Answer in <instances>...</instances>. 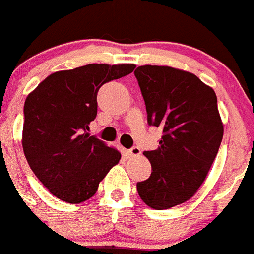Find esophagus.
<instances>
[{
  "mask_svg": "<svg viewBox=\"0 0 254 254\" xmlns=\"http://www.w3.org/2000/svg\"><path fill=\"white\" fill-rule=\"evenodd\" d=\"M129 157H139L141 154V150H140L139 146H132L131 149L128 150Z\"/></svg>",
  "mask_w": 254,
  "mask_h": 254,
  "instance_id": "obj_1",
  "label": "esophagus"
}]
</instances>
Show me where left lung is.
I'll return each mask as SVG.
<instances>
[{
  "instance_id": "obj_1",
  "label": "left lung",
  "mask_w": 254,
  "mask_h": 254,
  "mask_svg": "<svg viewBox=\"0 0 254 254\" xmlns=\"http://www.w3.org/2000/svg\"><path fill=\"white\" fill-rule=\"evenodd\" d=\"M148 123L163 131L160 146L144 152L152 174L137 183L148 206L163 210L190 200L217 157L223 123L213 88L188 71L144 64L135 71Z\"/></svg>"
}]
</instances>
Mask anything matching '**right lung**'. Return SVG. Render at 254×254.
<instances>
[{"mask_svg":"<svg viewBox=\"0 0 254 254\" xmlns=\"http://www.w3.org/2000/svg\"><path fill=\"white\" fill-rule=\"evenodd\" d=\"M135 64H91L45 77L24 102L22 145L29 167L50 193L80 204L121 160V152L91 136L97 92L131 74Z\"/></svg>","mask_w":254,"mask_h":254,"instance_id":"right-lung-1","label":"right lung"}]
</instances>
